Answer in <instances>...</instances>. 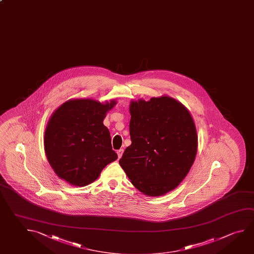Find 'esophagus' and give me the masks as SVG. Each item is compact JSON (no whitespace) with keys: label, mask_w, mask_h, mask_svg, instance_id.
Instances as JSON below:
<instances>
[{"label":"esophagus","mask_w":254,"mask_h":254,"mask_svg":"<svg viewBox=\"0 0 254 254\" xmlns=\"http://www.w3.org/2000/svg\"><path fill=\"white\" fill-rule=\"evenodd\" d=\"M123 152H124V150H123V149H120L119 151H117V153H118V156H119V159H121V157H122V154H123Z\"/></svg>","instance_id":"obj_1"}]
</instances>
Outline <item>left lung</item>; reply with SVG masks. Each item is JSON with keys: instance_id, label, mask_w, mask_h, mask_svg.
I'll return each mask as SVG.
<instances>
[{"instance_id": "left-lung-1", "label": "left lung", "mask_w": 254, "mask_h": 254, "mask_svg": "<svg viewBox=\"0 0 254 254\" xmlns=\"http://www.w3.org/2000/svg\"><path fill=\"white\" fill-rule=\"evenodd\" d=\"M131 145L120 160L133 187L160 196L178 187L195 159L198 137L187 108L169 97L132 101Z\"/></svg>"}]
</instances>
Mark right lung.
<instances>
[{
    "label": "right lung",
    "instance_id": "obj_1",
    "mask_svg": "<svg viewBox=\"0 0 254 254\" xmlns=\"http://www.w3.org/2000/svg\"><path fill=\"white\" fill-rule=\"evenodd\" d=\"M116 101L101 103L75 99L54 112L45 129V151L59 178L76 187H85L118 155L112 150L109 129L103 120Z\"/></svg>",
    "mask_w": 254,
    "mask_h": 254
}]
</instances>
